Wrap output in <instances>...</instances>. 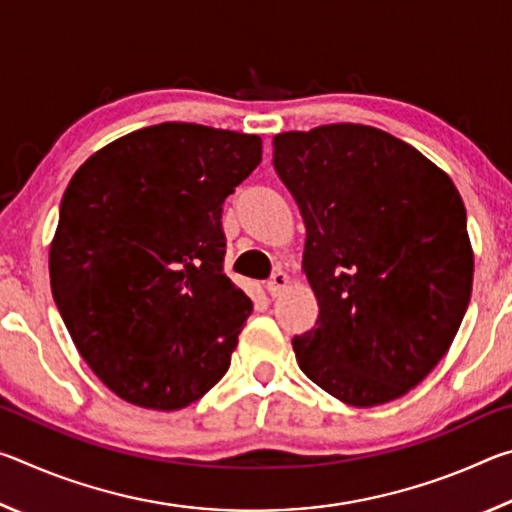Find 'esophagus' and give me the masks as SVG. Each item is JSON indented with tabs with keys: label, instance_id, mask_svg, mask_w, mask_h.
Wrapping results in <instances>:
<instances>
[{
	"label": "esophagus",
	"instance_id": "34e87169",
	"mask_svg": "<svg viewBox=\"0 0 512 512\" xmlns=\"http://www.w3.org/2000/svg\"><path fill=\"white\" fill-rule=\"evenodd\" d=\"M287 284H289V275L284 271H275L271 275V280L266 282V291L271 293V298H277L284 289H287Z\"/></svg>",
	"mask_w": 512,
	"mask_h": 512
}]
</instances>
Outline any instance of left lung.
I'll list each match as a JSON object with an SVG mask.
<instances>
[{
  "label": "left lung",
  "instance_id": "8db88e82",
  "mask_svg": "<svg viewBox=\"0 0 512 512\" xmlns=\"http://www.w3.org/2000/svg\"><path fill=\"white\" fill-rule=\"evenodd\" d=\"M273 164L305 219L302 273L318 300L316 325L293 339L300 370L357 409L397 400L445 357L470 305L461 194L418 149L363 124L277 133Z\"/></svg>",
  "mask_w": 512,
  "mask_h": 512
}]
</instances>
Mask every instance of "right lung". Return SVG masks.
<instances>
[{
    "label": "right lung",
    "mask_w": 512,
    "mask_h": 512,
    "mask_svg": "<svg viewBox=\"0 0 512 512\" xmlns=\"http://www.w3.org/2000/svg\"><path fill=\"white\" fill-rule=\"evenodd\" d=\"M259 162V135L164 121L103 146L69 180L51 293L121 400L178 411L228 372L253 300L223 273L221 212Z\"/></svg>",
    "instance_id": "1"
}]
</instances>
